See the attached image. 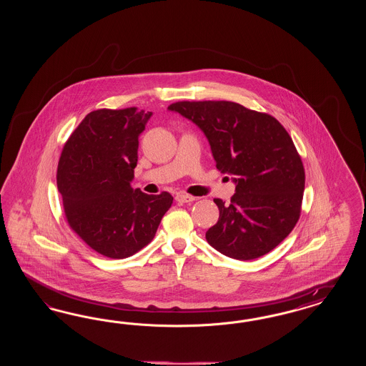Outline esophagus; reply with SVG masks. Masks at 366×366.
<instances>
[{
	"instance_id": "obj_1",
	"label": "esophagus",
	"mask_w": 366,
	"mask_h": 366,
	"mask_svg": "<svg viewBox=\"0 0 366 366\" xmlns=\"http://www.w3.org/2000/svg\"><path fill=\"white\" fill-rule=\"evenodd\" d=\"M196 197H193V196H190V194H185V193H179L176 196V201L177 202H181V204H184V202H192V201H194Z\"/></svg>"
}]
</instances>
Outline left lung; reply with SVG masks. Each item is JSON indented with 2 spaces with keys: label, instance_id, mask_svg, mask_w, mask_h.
Segmentation results:
<instances>
[{
  "label": "left lung",
  "instance_id": "1",
  "mask_svg": "<svg viewBox=\"0 0 366 366\" xmlns=\"http://www.w3.org/2000/svg\"><path fill=\"white\" fill-rule=\"evenodd\" d=\"M167 109L199 126L216 167L236 184L229 205L213 199L220 216L207 242L237 260L272 251L300 220L305 190L303 164L286 129L268 114L227 100L176 102Z\"/></svg>",
  "mask_w": 366,
  "mask_h": 366
}]
</instances>
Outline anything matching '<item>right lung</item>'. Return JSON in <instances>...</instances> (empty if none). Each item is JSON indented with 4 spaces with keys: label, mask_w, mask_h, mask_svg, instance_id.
I'll return each mask as SVG.
<instances>
[{
    "label": "right lung",
    "mask_w": 366,
    "mask_h": 366,
    "mask_svg": "<svg viewBox=\"0 0 366 366\" xmlns=\"http://www.w3.org/2000/svg\"><path fill=\"white\" fill-rule=\"evenodd\" d=\"M152 112L137 107L92 111L68 138L59 159L57 188L72 231L111 259L150 243L173 204L170 193L132 188L138 137Z\"/></svg>",
    "instance_id": "right-lung-1"
}]
</instances>
